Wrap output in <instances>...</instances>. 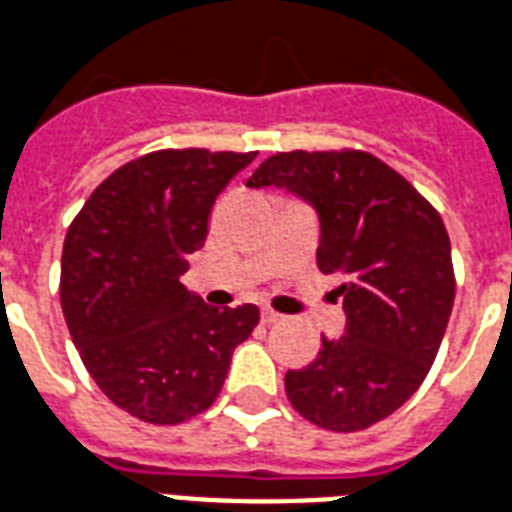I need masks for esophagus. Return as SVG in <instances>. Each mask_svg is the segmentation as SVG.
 <instances>
[{"mask_svg": "<svg viewBox=\"0 0 512 512\" xmlns=\"http://www.w3.org/2000/svg\"><path fill=\"white\" fill-rule=\"evenodd\" d=\"M260 317H263V323L266 325H274V323H279V320H282V314L279 312H274V309H263V312H260Z\"/></svg>", "mask_w": 512, "mask_h": 512, "instance_id": "1", "label": "esophagus"}]
</instances>
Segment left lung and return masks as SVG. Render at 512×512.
<instances>
[{"mask_svg":"<svg viewBox=\"0 0 512 512\" xmlns=\"http://www.w3.org/2000/svg\"><path fill=\"white\" fill-rule=\"evenodd\" d=\"M246 187H287L317 208V268L339 274L347 328L285 374L295 412L336 434L399 410L426 380L448 328L456 274L439 211L361 149L276 151Z\"/></svg>","mask_w":512,"mask_h":512,"instance_id":"left-lung-1","label":"left lung"}]
</instances>
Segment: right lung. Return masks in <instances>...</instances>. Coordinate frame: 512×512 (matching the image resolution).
Segmentation results:
<instances>
[{"instance_id":"obj_1","label":"right lung","mask_w":512,"mask_h":512,"mask_svg":"<svg viewBox=\"0 0 512 512\" xmlns=\"http://www.w3.org/2000/svg\"><path fill=\"white\" fill-rule=\"evenodd\" d=\"M257 151L162 149L113 170L83 203L62 252V312L108 399L179 426L217 401L255 304L208 306L179 276L206 244L208 214Z\"/></svg>"}]
</instances>
